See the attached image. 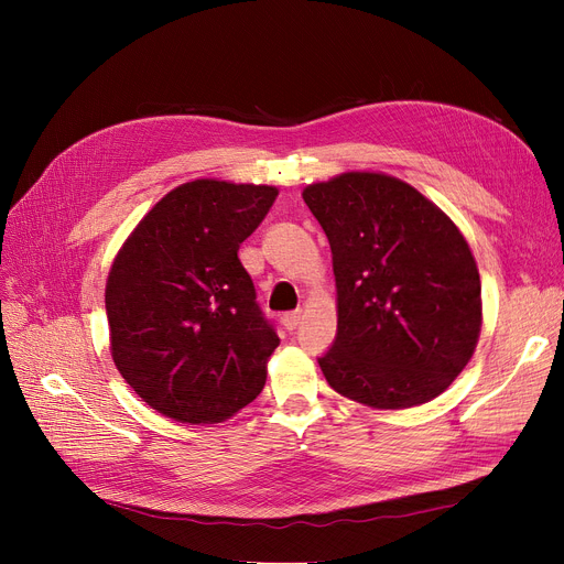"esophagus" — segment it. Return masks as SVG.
Returning <instances> with one entry per match:
<instances>
[{
    "label": "esophagus",
    "mask_w": 564,
    "mask_h": 564,
    "mask_svg": "<svg viewBox=\"0 0 564 564\" xmlns=\"http://www.w3.org/2000/svg\"><path fill=\"white\" fill-rule=\"evenodd\" d=\"M281 322H283V327L288 329V332H294L300 327V322H302V313L300 311H294V313H285L283 317H281Z\"/></svg>",
    "instance_id": "34e87169"
}]
</instances>
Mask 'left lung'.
Instances as JSON below:
<instances>
[{
  "instance_id": "left-lung-1",
  "label": "left lung",
  "mask_w": 564,
  "mask_h": 564,
  "mask_svg": "<svg viewBox=\"0 0 564 564\" xmlns=\"http://www.w3.org/2000/svg\"><path fill=\"white\" fill-rule=\"evenodd\" d=\"M302 196L334 258L338 336L317 359L329 387L391 411L438 398L482 329L478 262L457 224L381 171H345Z\"/></svg>"
}]
</instances>
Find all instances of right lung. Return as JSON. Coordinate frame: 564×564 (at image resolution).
Wrapping results in <instances>:
<instances>
[{
  "instance_id": "right-lung-1",
  "label": "right lung",
  "mask_w": 564,
  "mask_h": 564,
  "mask_svg": "<svg viewBox=\"0 0 564 564\" xmlns=\"http://www.w3.org/2000/svg\"><path fill=\"white\" fill-rule=\"evenodd\" d=\"M276 196L272 185L196 177L162 196L113 256L111 359L171 421L221 423L264 387L279 336L237 251Z\"/></svg>"
}]
</instances>
